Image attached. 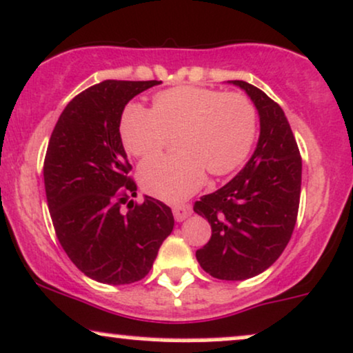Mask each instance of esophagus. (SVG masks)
<instances>
[{"mask_svg":"<svg viewBox=\"0 0 353 353\" xmlns=\"http://www.w3.org/2000/svg\"><path fill=\"white\" fill-rule=\"evenodd\" d=\"M192 214V208L188 205H175L173 206V216L176 221H183L185 218H188Z\"/></svg>","mask_w":353,"mask_h":353,"instance_id":"obj_1","label":"esophagus"}]
</instances>
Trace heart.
Returning <instances> with one entry per match:
<instances>
[{
  "label": "heart",
  "instance_id": "heart-1",
  "mask_svg": "<svg viewBox=\"0 0 353 353\" xmlns=\"http://www.w3.org/2000/svg\"><path fill=\"white\" fill-rule=\"evenodd\" d=\"M178 155L155 157L139 170L140 185L165 201H181L211 175L234 172L258 134V110L248 95L206 87H173L153 97L152 110L130 103L120 120L125 150L137 159L155 155L178 135Z\"/></svg>",
  "mask_w": 353,
  "mask_h": 353
}]
</instances>
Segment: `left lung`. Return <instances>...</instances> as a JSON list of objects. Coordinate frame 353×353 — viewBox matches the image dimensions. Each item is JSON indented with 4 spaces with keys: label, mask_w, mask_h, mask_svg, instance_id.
I'll list each match as a JSON object with an SVG mask.
<instances>
[{
    "label": "left lung",
    "mask_w": 353,
    "mask_h": 353,
    "mask_svg": "<svg viewBox=\"0 0 353 353\" xmlns=\"http://www.w3.org/2000/svg\"><path fill=\"white\" fill-rule=\"evenodd\" d=\"M230 82L241 87L258 109L259 140L230 183L194 203V213L211 225L210 241L196 251V259L216 279L244 281L272 266L291 239L302 160L284 110L258 87Z\"/></svg>",
    "instance_id": "obj_1"
}]
</instances>
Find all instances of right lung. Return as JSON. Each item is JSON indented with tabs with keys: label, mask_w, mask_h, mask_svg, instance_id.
<instances>
[{
	"label": "right lung",
	"mask_w": 353,
	"mask_h": 353,
	"mask_svg": "<svg viewBox=\"0 0 353 353\" xmlns=\"http://www.w3.org/2000/svg\"><path fill=\"white\" fill-rule=\"evenodd\" d=\"M159 84L103 81L89 87L62 110L49 139L44 186L56 236L77 269L97 283L143 279L175 225L165 203L152 196L140 205L128 201L137 185L119 130L128 101Z\"/></svg>",
	"instance_id": "1"
}]
</instances>
